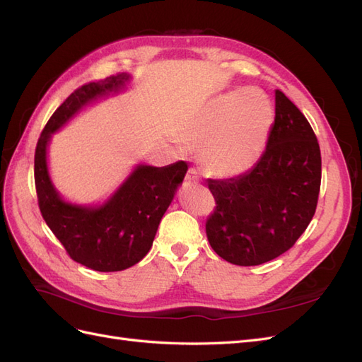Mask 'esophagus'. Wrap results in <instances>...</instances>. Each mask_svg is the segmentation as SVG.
<instances>
[{
	"instance_id": "esophagus-1",
	"label": "esophagus",
	"mask_w": 362,
	"mask_h": 362,
	"mask_svg": "<svg viewBox=\"0 0 362 362\" xmlns=\"http://www.w3.org/2000/svg\"><path fill=\"white\" fill-rule=\"evenodd\" d=\"M201 182V177H199V173L196 172L194 169H190L189 172H187V175H185V184H199Z\"/></svg>"
}]
</instances>
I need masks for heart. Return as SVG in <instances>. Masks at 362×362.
<instances>
[{
	"label": "heart",
	"instance_id": "1",
	"mask_svg": "<svg viewBox=\"0 0 362 362\" xmlns=\"http://www.w3.org/2000/svg\"><path fill=\"white\" fill-rule=\"evenodd\" d=\"M273 124V105L257 87L217 98L184 134L185 145L201 151L205 172L235 178L255 166Z\"/></svg>",
	"mask_w": 362,
	"mask_h": 362
}]
</instances>
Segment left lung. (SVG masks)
Instances as JSON below:
<instances>
[{
	"mask_svg": "<svg viewBox=\"0 0 362 362\" xmlns=\"http://www.w3.org/2000/svg\"><path fill=\"white\" fill-rule=\"evenodd\" d=\"M322 181L320 146L306 117L275 90V124L254 168L235 178L208 180L216 210L208 242L237 266H258L287 252L315 213Z\"/></svg>",
	"mask_w": 362,
	"mask_h": 362,
	"instance_id": "left-lung-1",
	"label": "left lung"
}]
</instances>
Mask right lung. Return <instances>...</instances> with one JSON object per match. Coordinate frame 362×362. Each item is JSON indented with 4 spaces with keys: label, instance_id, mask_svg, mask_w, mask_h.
<instances>
[{
    "label": "right lung",
    "instance_id": "obj_1",
    "mask_svg": "<svg viewBox=\"0 0 362 362\" xmlns=\"http://www.w3.org/2000/svg\"><path fill=\"white\" fill-rule=\"evenodd\" d=\"M127 72L76 89L42 131L35 156L40 213L71 258L98 272L125 270L144 258L154 242L161 217L187 173V163L156 168L139 163L107 199L76 204L64 199L52 182L48 148L52 136L84 108L128 89Z\"/></svg>",
    "mask_w": 362,
    "mask_h": 362
}]
</instances>
